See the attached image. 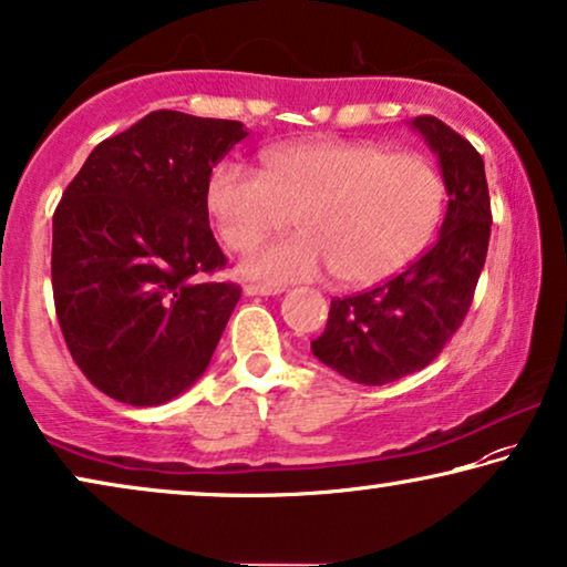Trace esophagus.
<instances>
[{"instance_id":"34e87169","label":"esophagus","mask_w":567,"mask_h":567,"mask_svg":"<svg viewBox=\"0 0 567 567\" xmlns=\"http://www.w3.org/2000/svg\"><path fill=\"white\" fill-rule=\"evenodd\" d=\"M285 292V287L280 285H244V295H249V298H254V295H265V298H269V295H280Z\"/></svg>"}]
</instances>
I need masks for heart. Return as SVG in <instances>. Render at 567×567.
I'll list each match as a JSON object with an SVG mask.
<instances>
[{"label":"heart","mask_w":567,"mask_h":567,"mask_svg":"<svg viewBox=\"0 0 567 567\" xmlns=\"http://www.w3.org/2000/svg\"><path fill=\"white\" fill-rule=\"evenodd\" d=\"M205 205L220 241L249 249L295 213L298 234L246 254L251 280L295 282L333 269L347 285H378L426 249L444 207V182L426 158L370 141H308L265 154V172L223 162Z\"/></svg>","instance_id":"1"}]
</instances>
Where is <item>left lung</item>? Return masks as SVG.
<instances>
[{"instance_id":"8db88e82","label":"left lung","mask_w":567,"mask_h":567,"mask_svg":"<svg viewBox=\"0 0 567 567\" xmlns=\"http://www.w3.org/2000/svg\"><path fill=\"white\" fill-rule=\"evenodd\" d=\"M440 158L450 195L440 238L393 280L352 298L331 300L316 341V360L360 385H385L413 374L442 352L465 321L491 238L485 164L473 143L432 115L413 117Z\"/></svg>"}]
</instances>
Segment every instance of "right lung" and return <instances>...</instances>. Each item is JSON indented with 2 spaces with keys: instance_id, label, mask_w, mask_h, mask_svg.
Listing matches in <instances>:
<instances>
[{
  "instance_id": "obj_1",
  "label": "right lung",
  "mask_w": 567,
  "mask_h": 567,
  "mask_svg": "<svg viewBox=\"0 0 567 567\" xmlns=\"http://www.w3.org/2000/svg\"><path fill=\"white\" fill-rule=\"evenodd\" d=\"M238 121L156 110L102 141L53 213L55 316L79 370L127 405H162L203 378L241 287L207 223L213 166Z\"/></svg>"
}]
</instances>
